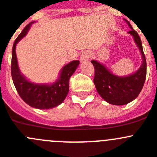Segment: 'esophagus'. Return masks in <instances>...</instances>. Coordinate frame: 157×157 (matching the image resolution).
Wrapping results in <instances>:
<instances>
[{
	"instance_id": "esophagus-1",
	"label": "esophagus",
	"mask_w": 157,
	"mask_h": 157,
	"mask_svg": "<svg viewBox=\"0 0 157 157\" xmlns=\"http://www.w3.org/2000/svg\"><path fill=\"white\" fill-rule=\"evenodd\" d=\"M90 57H91V52H88V51H85V52H83L81 54V56H80V60L81 63H83V62L87 61Z\"/></svg>"
}]
</instances>
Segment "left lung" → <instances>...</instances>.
Masks as SVG:
<instances>
[{
    "mask_svg": "<svg viewBox=\"0 0 157 157\" xmlns=\"http://www.w3.org/2000/svg\"><path fill=\"white\" fill-rule=\"evenodd\" d=\"M124 20L131 28L128 33L133 36L134 41L142 55V63L139 69L130 75L119 77L99 62L91 61L94 67V84L96 90L105 101L115 105H126L135 100L142 91L146 77V60L141 39L130 22Z\"/></svg>",
    "mask_w": 157,
    "mask_h": 157,
    "instance_id": "obj_1",
    "label": "left lung"
}]
</instances>
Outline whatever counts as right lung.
Listing matches in <instances>:
<instances>
[{"instance_id": "1", "label": "right lung", "mask_w": 157, "mask_h": 157, "mask_svg": "<svg viewBox=\"0 0 157 157\" xmlns=\"http://www.w3.org/2000/svg\"><path fill=\"white\" fill-rule=\"evenodd\" d=\"M34 22H29L14 42L11 66L12 77L16 91L26 104L39 109H49L58 106L64 101L69 92V80L78 67L80 62L74 60L65 65L60 70L59 78L52 84H36L26 79L19 70L15 48L17 44L26 36Z\"/></svg>"}]
</instances>
